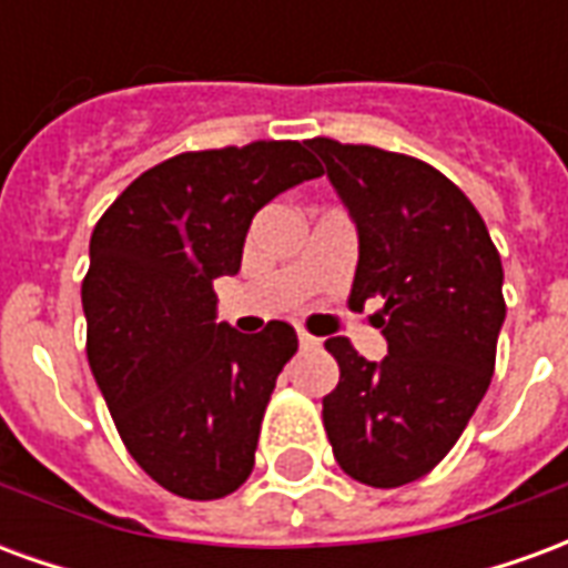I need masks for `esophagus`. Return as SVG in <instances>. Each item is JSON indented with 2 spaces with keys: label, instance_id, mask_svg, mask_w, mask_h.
Segmentation results:
<instances>
[{
  "label": "esophagus",
  "instance_id": "obj_1",
  "mask_svg": "<svg viewBox=\"0 0 568 568\" xmlns=\"http://www.w3.org/2000/svg\"><path fill=\"white\" fill-rule=\"evenodd\" d=\"M297 344H301V349H310V346H320V337H313L304 328H297Z\"/></svg>",
  "mask_w": 568,
  "mask_h": 568
}]
</instances>
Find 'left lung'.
Returning a JSON list of instances; mask_svg holds the SVG:
<instances>
[{
	"mask_svg": "<svg viewBox=\"0 0 568 568\" xmlns=\"http://www.w3.org/2000/svg\"><path fill=\"white\" fill-rule=\"evenodd\" d=\"M356 224L349 304L383 297L374 325L386 356L368 362L328 337L337 389L322 419L337 465L368 487H402L450 453L487 395L505 322L501 258L471 200L435 166L374 149L310 140Z\"/></svg>",
	"mask_w": 568,
	"mask_h": 568,
	"instance_id": "left-lung-1",
	"label": "left lung"
}]
</instances>
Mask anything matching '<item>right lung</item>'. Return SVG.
<instances>
[{
  "mask_svg": "<svg viewBox=\"0 0 568 568\" xmlns=\"http://www.w3.org/2000/svg\"><path fill=\"white\" fill-rule=\"evenodd\" d=\"M310 142L187 151L105 210L81 285L88 362L130 456L163 489L222 499L255 465L261 419L295 356L288 322L240 334L215 322L212 283L234 276L248 224L322 175Z\"/></svg>",
  "mask_w": 568,
  "mask_h": 568,
  "instance_id": "add662e5",
  "label": "right lung"
}]
</instances>
